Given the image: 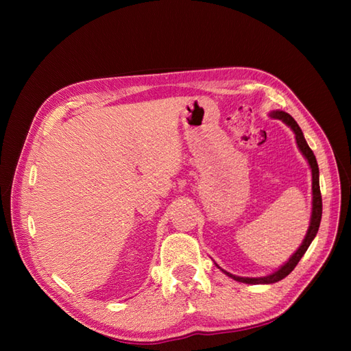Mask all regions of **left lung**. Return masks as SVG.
<instances>
[{
	"mask_svg": "<svg viewBox=\"0 0 351 351\" xmlns=\"http://www.w3.org/2000/svg\"><path fill=\"white\" fill-rule=\"evenodd\" d=\"M269 115L272 117V119L282 120L294 132L297 146H299L300 152L303 154V156L307 159V162H309V165H311V169H312V196H313L312 197V215H311L309 230H307L306 237H304L303 243L300 244V247L295 250V253H293V256L289 261H287L282 265V267H280L275 272L267 275V277H258V278L237 277V275H232V274H230V272H227L224 269H221L218 265H217V267L222 272H224L226 275H228V277H231L232 280H236L239 282H246V284H274V282H277V281L285 278L287 275H289L295 268V265L299 263V261L302 259V256L306 253L307 247L311 246L312 240L316 237V232H317V230H319L321 218H322V196H321V189H319V167H317L316 158H315L312 149H311L309 145H307V142L304 139L302 129L299 127V124L295 123V120L293 119V117L290 114L284 112V111L277 110V111H272Z\"/></svg>",
	"mask_w": 351,
	"mask_h": 351,
	"instance_id": "1",
	"label": "left lung"
}]
</instances>
